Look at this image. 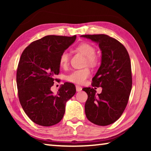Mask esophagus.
Here are the masks:
<instances>
[{
  "label": "esophagus",
  "instance_id": "34e87169",
  "mask_svg": "<svg viewBox=\"0 0 151 151\" xmlns=\"http://www.w3.org/2000/svg\"><path fill=\"white\" fill-rule=\"evenodd\" d=\"M76 90L77 92H80L81 91H82V87L78 85H76Z\"/></svg>",
  "mask_w": 151,
  "mask_h": 151
}]
</instances>
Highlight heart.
<instances>
[{"label": "heart", "mask_w": 151, "mask_h": 151, "mask_svg": "<svg viewBox=\"0 0 151 151\" xmlns=\"http://www.w3.org/2000/svg\"><path fill=\"white\" fill-rule=\"evenodd\" d=\"M76 50L86 56V63H88V65L94 66L98 63L99 59L95 55V48L93 45L86 42H83L76 47ZM68 63H69V55H68V52L65 51L60 56L59 64L60 66L66 68L68 66ZM90 69L88 68H85L83 69L74 70L73 72L66 76V79L71 83L83 84L90 76Z\"/></svg>", "instance_id": "b5f03b06"}]
</instances>
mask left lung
<instances>
[{"instance_id":"obj_1","label":"left lung","mask_w":151,"mask_h":151,"mask_svg":"<svg viewBox=\"0 0 151 151\" xmlns=\"http://www.w3.org/2000/svg\"><path fill=\"white\" fill-rule=\"evenodd\" d=\"M81 37L98 42L102 51L101 65L91 84L103 88L102 93L96 94L93 87L83 88L88 95L85 114L93 123L106 126L116 121L127 105L132 83L131 60L124 46L114 38L102 34Z\"/></svg>"}]
</instances>
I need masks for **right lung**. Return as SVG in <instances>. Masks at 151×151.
<instances>
[{
  "mask_svg": "<svg viewBox=\"0 0 151 151\" xmlns=\"http://www.w3.org/2000/svg\"><path fill=\"white\" fill-rule=\"evenodd\" d=\"M75 39L76 35L45 36L30 43L20 58L17 71L20 103L29 119L40 126L58 123L66 101L76 93L75 85L67 82L56 94L50 91L60 72V56Z\"/></svg>",
  "mask_w": 151,
  "mask_h": 151,
  "instance_id": "right-lung-1",
  "label": "right lung"
}]
</instances>
